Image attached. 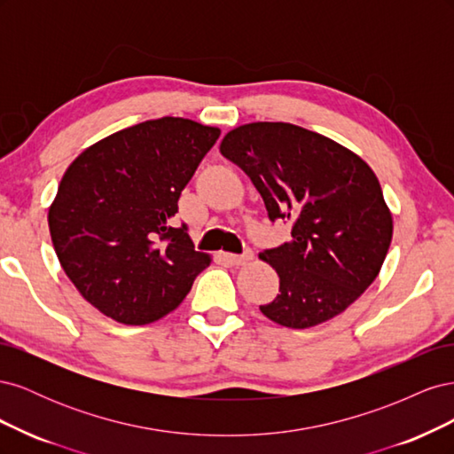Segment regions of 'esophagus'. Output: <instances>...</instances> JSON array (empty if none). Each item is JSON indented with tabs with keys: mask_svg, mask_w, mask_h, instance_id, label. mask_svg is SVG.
I'll use <instances>...</instances> for the list:
<instances>
[{
	"mask_svg": "<svg viewBox=\"0 0 454 454\" xmlns=\"http://www.w3.org/2000/svg\"><path fill=\"white\" fill-rule=\"evenodd\" d=\"M227 257V261H229V263L231 265H246V263H248V261H252L254 259V252L252 250H246L242 255H235V254H227L225 255Z\"/></svg>",
	"mask_w": 454,
	"mask_h": 454,
	"instance_id": "esophagus-1",
	"label": "esophagus"
}]
</instances>
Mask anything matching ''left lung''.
<instances>
[{
	"mask_svg": "<svg viewBox=\"0 0 454 454\" xmlns=\"http://www.w3.org/2000/svg\"><path fill=\"white\" fill-rule=\"evenodd\" d=\"M219 151L248 174L270 222H292L290 242L259 254L280 277V294L259 310L292 329L347 310L377 278L394 231L369 164L292 122L237 127Z\"/></svg>",
	"mask_w": 454,
	"mask_h": 454,
	"instance_id": "left-lung-1",
	"label": "left lung"
}]
</instances>
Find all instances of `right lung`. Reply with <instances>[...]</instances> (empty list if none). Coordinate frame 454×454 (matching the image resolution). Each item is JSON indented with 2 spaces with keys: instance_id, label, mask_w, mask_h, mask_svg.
Wrapping results in <instances>:
<instances>
[{
  "instance_id": "obj_1",
  "label": "right lung",
  "mask_w": 454,
  "mask_h": 454,
  "mask_svg": "<svg viewBox=\"0 0 454 454\" xmlns=\"http://www.w3.org/2000/svg\"><path fill=\"white\" fill-rule=\"evenodd\" d=\"M219 132L184 117L151 119L92 144L64 172L49 208L54 252L107 318H162L212 263L172 217Z\"/></svg>"
}]
</instances>
